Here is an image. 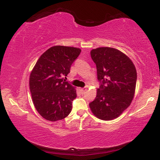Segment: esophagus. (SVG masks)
Segmentation results:
<instances>
[{
	"instance_id": "34e87169",
	"label": "esophagus",
	"mask_w": 160,
	"mask_h": 160,
	"mask_svg": "<svg viewBox=\"0 0 160 160\" xmlns=\"http://www.w3.org/2000/svg\"><path fill=\"white\" fill-rule=\"evenodd\" d=\"M87 90L86 88H80V91H81L82 93H84L86 92V91Z\"/></svg>"
}]
</instances>
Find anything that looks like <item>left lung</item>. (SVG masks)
<instances>
[{"mask_svg":"<svg viewBox=\"0 0 160 160\" xmlns=\"http://www.w3.org/2000/svg\"><path fill=\"white\" fill-rule=\"evenodd\" d=\"M97 66L99 88L89 106L98 118H116L130 105L137 82V72L129 58L111 48H99L91 51Z\"/></svg>","mask_w":160,"mask_h":160,"instance_id":"1","label":"left lung"}]
</instances>
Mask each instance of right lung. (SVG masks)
<instances>
[{"mask_svg":"<svg viewBox=\"0 0 160 160\" xmlns=\"http://www.w3.org/2000/svg\"><path fill=\"white\" fill-rule=\"evenodd\" d=\"M80 52L73 47H52L40 56L32 70L29 81L32 99L46 120H62L71 112L77 93L66 79Z\"/></svg>","mask_w":160,"mask_h":160,"instance_id":"add662e5","label":"right lung"}]
</instances>
